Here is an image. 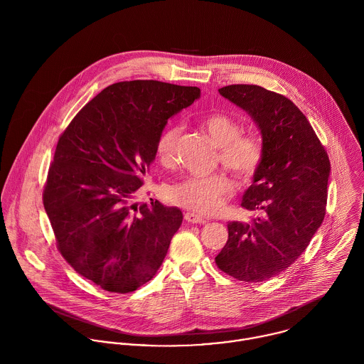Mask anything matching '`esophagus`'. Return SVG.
I'll use <instances>...</instances> for the list:
<instances>
[{
	"instance_id": "34e87169",
	"label": "esophagus",
	"mask_w": 364,
	"mask_h": 364,
	"mask_svg": "<svg viewBox=\"0 0 364 364\" xmlns=\"http://www.w3.org/2000/svg\"><path fill=\"white\" fill-rule=\"evenodd\" d=\"M185 220L188 223H193V224H205V223H208V220L205 217H202V215H199V214H196L193 211L185 213Z\"/></svg>"
}]
</instances>
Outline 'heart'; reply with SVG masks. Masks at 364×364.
<instances>
[{"instance_id": "obj_1", "label": "heart", "mask_w": 364, "mask_h": 364, "mask_svg": "<svg viewBox=\"0 0 364 364\" xmlns=\"http://www.w3.org/2000/svg\"><path fill=\"white\" fill-rule=\"evenodd\" d=\"M210 139L218 147L221 164L237 176L250 179L262 164L264 147L255 133H242L241 123L227 113H211L202 122ZM181 134L179 126H169L161 132L156 143V156L164 165L172 164L175 147ZM235 185L224 172L206 176H186L165 189L166 199L181 208L199 213H214L234 193Z\"/></svg>"}]
</instances>
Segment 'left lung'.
I'll list each match as a JSON object with an SVG mask.
<instances>
[{"label":"left lung","instance_id":"left-lung-1","mask_svg":"<svg viewBox=\"0 0 364 364\" xmlns=\"http://www.w3.org/2000/svg\"><path fill=\"white\" fill-rule=\"evenodd\" d=\"M218 92L254 119L264 154L241 203L262 215L252 224L228 223L215 263L241 282H263L293 264L321 227L331 162L309 119L286 97L244 84Z\"/></svg>","mask_w":364,"mask_h":364}]
</instances>
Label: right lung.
I'll return each instance as SVG.
<instances>
[{
	"label": "right lung",
	"instance_id": "1",
	"mask_svg": "<svg viewBox=\"0 0 364 364\" xmlns=\"http://www.w3.org/2000/svg\"><path fill=\"white\" fill-rule=\"evenodd\" d=\"M199 97L198 87L116 82L58 139L45 210L63 258L106 291L124 294L151 280L182 224L179 208L134 199L168 119Z\"/></svg>",
	"mask_w": 364,
	"mask_h": 364
}]
</instances>
